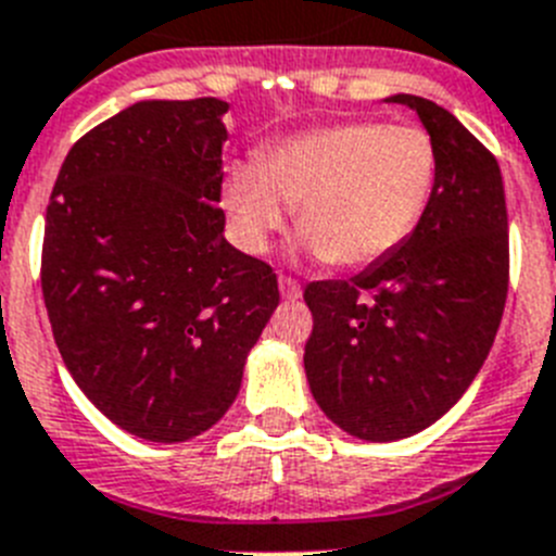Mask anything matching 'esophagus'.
<instances>
[{
  "label": "esophagus",
  "instance_id": "1",
  "mask_svg": "<svg viewBox=\"0 0 556 556\" xmlns=\"http://www.w3.org/2000/svg\"><path fill=\"white\" fill-rule=\"evenodd\" d=\"M278 289H281V298L283 301H298L301 298V283L289 278V275H281L278 278Z\"/></svg>",
  "mask_w": 556,
  "mask_h": 556
}]
</instances>
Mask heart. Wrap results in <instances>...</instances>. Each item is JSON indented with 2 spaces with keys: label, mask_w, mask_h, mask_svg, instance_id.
Masks as SVG:
<instances>
[{
  "label": "heart",
  "mask_w": 556,
  "mask_h": 556,
  "mask_svg": "<svg viewBox=\"0 0 556 556\" xmlns=\"http://www.w3.org/2000/svg\"><path fill=\"white\" fill-rule=\"evenodd\" d=\"M434 178L437 152L420 127L348 122L275 144L258 169L230 172L223 205L248 253H264L298 208L303 253L356 269L409 239Z\"/></svg>",
  "instance_id": "heart-1"
}]
</instances>
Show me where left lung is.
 <instances>
[{"mask_svg":"<svg viewBox=\"0 0 556 556\" xmlns=\"http://www.w3.org/2000/svg\"><path fill=\"white\" fill-rule=\"evenodd\" d=\"M384 102L412 108L434 144L429 205L387 258L303 294L314 317L308 390L331 424L370 443L429 429L465 395L493 348L509 281L498 161L431 100Z\"/></svg>","mask_w":556,"mask_h":556,"instance_id":"left-lung-1","label":"left lung"}]
</instances>
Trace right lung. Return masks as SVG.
<instances>
[{"label": "right lung", "mask_w": 556, "mask_h": 556, "mask_svg": "<svg viewBox=\"0 0 556 556\" xmlns=\"http://www.w3.org/2000/svg\"><path fill=\"white\" fill-rule=\"evenodd\" d=\"M228 108H125L68 150L47 205L41 289L63 365L150 443L217 424L278 306L273 269L225 239Z\"/></svg>", "instance_id": "right-lung-1"}]
</instances>
